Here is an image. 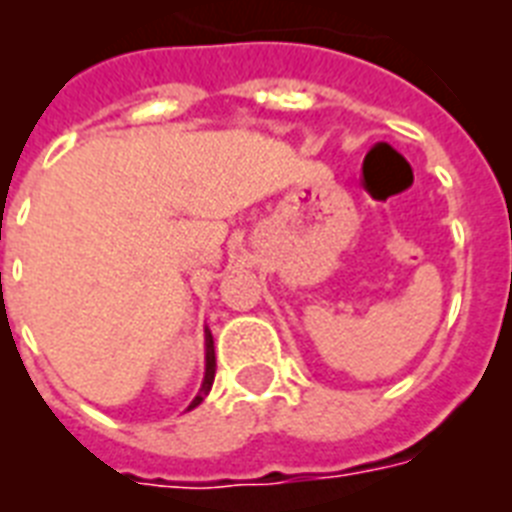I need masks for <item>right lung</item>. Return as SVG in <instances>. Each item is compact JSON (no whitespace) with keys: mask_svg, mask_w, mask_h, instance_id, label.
Wrapping results in <instances>:
<instances>
[{"mask_svg":"<svg viewBox=\"0 0 512 512\" xmlns=\"http://www.w3.org/2000/svg\"><path fill=\"white\" fill-rule=\"evenodd\" d=\"M215 366H217L215 364V340H212V332H209V329H204V380H201L199 393H196V398H193L188 409L199 406L201 401L209 396V390H212V382H215Z\"/></svg>","mask_w":512,"mask_h":512,"instance_id":"obj_1","label":"right lung"}]
</instances>
